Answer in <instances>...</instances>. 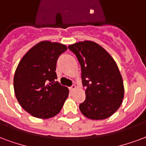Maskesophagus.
<instances>
[{
  "label": "esophagus",
  "mask_w": 146,
  "mask_h": 146,
  "mask_svg": "<svg viewBox=\"0 0 146 146\" xmlns=\"http://www.w3.org/2000/svg\"><path fill=\"white\" fill-rule=\"evenodd\" d=\"M76 86L75 85V84H73V85H72V86L70 87V90H74L76 89Z\"/></svg>",
  "instance_id": "1"
}]
</instances>
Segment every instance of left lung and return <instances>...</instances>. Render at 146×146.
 <instances>
[{
    "label": "left lung",
    "mask_w": 146,
    "mask_h": 146,
    "mask_svg": "<svg viewBox=\"0 0 146 146\" xmlns=\"http://www.w3.org/2000/svg\"><path fill=\"white\" fill-rule=\"evenodd\" d=\"M81 66L86 99L80 104L85 117L102 120L119 108L124 98V84L116 62L110 54L94 42L84 41L68 46Z\"/></svg>",
    "instance_id": "obj_1"
}]
</instances>
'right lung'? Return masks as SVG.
<instances>
[{"mask_svg":"<svg viewBox=\"0 0 146 146\" xmlns=\"http://www.w3.org/2000/svg\"><path fill=\"white\" fill-rule=\"evenodd\" d=\"M67 49L61 43L43 41L29 49L18 63L14 76V90L18 103L38 118L59 114L69 90L56 81L57 59Z\"/></svg>","mask_w":146,"mask_h":146,"instance_id":"1","label":"right lung"}]
</instances>
